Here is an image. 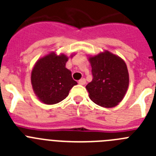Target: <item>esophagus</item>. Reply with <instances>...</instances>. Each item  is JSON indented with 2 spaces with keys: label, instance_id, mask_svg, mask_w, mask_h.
<instances>
[{
  "label": "esophagus",
  "instance_id": "obj_1",
  "mask_svg": "<svg viewBox=\"0 0 156 156\" xmlns=\"http://www.w3.org/2000/svg\"><path fill=\"white\" fill-rule=\"evenodd\" d=\"M80 85H84L85 83H86V80L84 79V78H82V79H80L79 80V82H78Z\"/></svg>",
  "mask_w": 156,
  "mask_h": 156
}]
</instances>
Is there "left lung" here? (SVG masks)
Returning a JSON list of instances; mask_svg holds the SVG:
<instances>
[{
    "label": "left lung",
    "instance_id": "left-lung-1",
    "mask_svg": "<svg viewBox=\"0 0 156 156\" xmlns=\"http://www.w3.org/2000/svg\"><path fill=\"white\" fill-rule=\"evenodd\" d=\"M93 79L86 86L89 97L95 104L112 108L122 100L129 86L126 63L108 51L89 58Z\"/></svg>",
    "mask_w": 156,
    "mask_h": 156
}]
</instances>
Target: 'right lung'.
<instances>
[{
  "instance_id": "obj_1",
  "label": "right lung",
  "mask_w": 156,
  "mask_h": 156,
  "mask_svg": "<svg viewBox=\"0 0 156 156\" xmlns=\"http://www.w3.org/2000/svg\"><path fill=\"white\" fill-rule=\"evenodd\" d=\"M68 58L51 53L36 63L31 74L34 92L45 104L54 105L64 100L77 83L66 68Z\"/></svg>"
}]
</instances>
